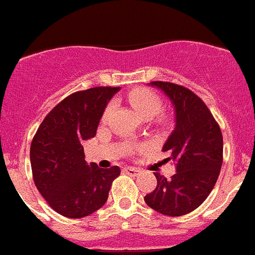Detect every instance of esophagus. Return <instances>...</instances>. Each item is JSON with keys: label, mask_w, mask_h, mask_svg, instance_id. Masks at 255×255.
I'll return each mask as SVG.
<instances>
[{"label": "esophagus", "mask_w": 255, "mask_h": 255, "mask_svg": "<svg viewBox=\"0 0 255 255\" xmlns=\"http://www.w3.org/2000/svg\"><path fill=\"white\" fill-rule=\"evenodd\" d=\"M124 172H125L128 176L135 177L140 173V169H137V168H132V167H126L124 168Z\"/></svg>", "instance_id": "obj_1"}]
</instances>
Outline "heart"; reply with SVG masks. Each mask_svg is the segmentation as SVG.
Listing matches in <instances>:
<instances>
[{
	"instance_id": "heart-1",
	"label": "heart",
	"mask_w": 255,
	"mask_h": 255,
	"mask_svg": "<svg viewBox=\"0 0 255 255\" xmlns=\"http://www.w3.org/2000/svg\"><path fill=\"white\" fill-rule=\"evenodd\" d=\"M128 100L134 107L135 111L144 119H151L160 111L162 107V101L159 96L148 88H135L128 95ZM115 109V104L110 102L105 109L104 115H102V121H107L111 114Z\"/></svg>"
}]
</instances>
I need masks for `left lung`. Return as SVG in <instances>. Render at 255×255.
Listing matches in <instances>:
<instances>
[{
  "label": "left lung",
  "mask_w": 255,
  "mask_h": 255,
  "mask_svg": "<svg viewBox=\"0 0 255 255\" xmlns=\"http://www.w3.org/2000/svg\"><path fill=\"white\" fill-rule=\"evenodd\" d=\"M172 102L174 130L163 145L176 164V174L160 173L156 187L144 197L149 207L167 216H182L197 209L207 198L223 164V135L205 102L192 91L169 82H150Z\"/></svg>",
  "instance_id": "8db88e82"
}]
</instances>
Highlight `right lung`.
Instances as JSON below:
<instances>
[{"label": "right lung", "mask_w": 255, "mask_h": 255, "mask_svg": "<svg viewBox=\"0 0 255 255\" xmlns=\"http://www.w3.org/2000/svg\"><path fill=\"white\" fill-rule=\"evenodd\" d=\"M120 87H95L68 96L39 126L30 162L39 192L65 218L81 219L97 211L109 197L118 165L109 169L85 160L83 141L96 135L104 111Z\"/></svg>", "instance_id": "add662e5"}]
</instances>
